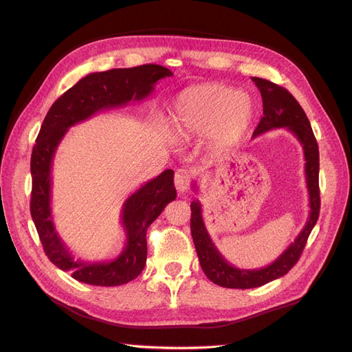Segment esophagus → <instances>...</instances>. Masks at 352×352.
I'll return each instance as SVG.
<instances>
[{
  "label": "esophagus",
  "instance_id": "34e87169",
  "mask_svg": "<svg viewBox=\"0 0 352 352\" xmlns=\"http://www.w3.org/2000/svg\"><path fill=\"white\" fill-rule=\"evenodd\" d=\"M175 186L180 194H185L190 186V172L186 168H179L175 175Z\"/></svg>",
  "mask_w": 352,
  "mask_h": 352
}]
</instances>
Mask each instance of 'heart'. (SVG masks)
Returning <instances> with one entry per match:
<instances>
[{"mask_svg":"<svg viewBox=\"0 0 352 352\" xmlns=\"http://www.w3.org/2000/svg\"><path fill=\"white\" fill-rule=\"evenodd\" d=\"M252 116L248 95L225 85H197L179 94L170 129L176 140L210 136L216 146L228 148L242 140Z\"/></svg>","mask_w":352,"mask_h":352,"instance_id":"obj_1","label":"heart"}]
</instances>
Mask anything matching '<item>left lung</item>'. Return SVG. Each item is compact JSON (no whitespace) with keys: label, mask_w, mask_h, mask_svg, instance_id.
Masks as SVG:
<instances>
[{"label":"left lung","mask_w":352,"mask_h":352,"mask_svg":"<svg viewBox=\"0 0 352 352\" xmlns=\"http://www.w3.org/2000/svg\"><path fill=\"white\" fill-rule=\"evenodd\" d=\"M255 87L260 89L263 98V117L254 131L252 136L264 132L285 127L291 131L300 141L305 157V180L308 197H310V216L300 235L287 247L278 260L257 270H243L229 264L212 243L202 220V210L199 201L190 202V233L195 243L198 260L202 272L207 278L219 286L232 289H250L279 279L289 272L300 260L308 236L316 226L318 212H320V189H318V145L314 138L310 120L302 107L292 97V94L270 80L252 78ZM197 186V185H194ZM197 189V188H195Z\"/></svg>","instance_id":"8db88e82"}]
</instances>
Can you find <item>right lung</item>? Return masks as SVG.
Wrapping results in <instances>:
<instances>
[{"instance_id":"1","label":"right lung","mask_w":352,"mask_h":352,"mask_svg":"<svg viewBox=\"0 0 352 352\" xmlns=\"http://www.w3.org/2000/svg\"><path fill=\"white\" fill-rule=\"evenodd\" d=\"M172 74L158 65L91 73L63 94L42 122L30 158V214L47 257L58 269L72 273L73 279L95 286H119L141 274L146 263V229L168 202L176 199L175 172L164 170L124 201L122 225L126 247L119 257L111 261L74 260L58 236L51 216V167L57 146L69 127L102 110L146 98L160 79Z\"/></svg>"}]
</instances>
